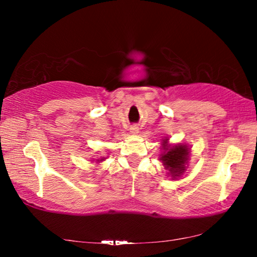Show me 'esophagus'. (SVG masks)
Wrapping results in <instances>:
<instances>
[{
    "instance_id": "obj_1",
    "label": "esophagus",
    "mask_w": 257,
    "mask_h": 257,
    "mask_svg": "<svg viewBox=\"0 0 257 257\" xmlns=\"http://www.w3.org/2000/svg\"><path fill=\"white\" fill-rule=\"evenodd\" d=\"M130 133L136 135L139 133V128L137 127V125H133V127H130Z\"/></svg>"
}]
</instances>
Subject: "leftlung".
I'll use <instances>...</instances> for the list:
<instances>
[{
  "mask_svg": "<svg viewBox=\"0 0 257 257\" xmlns=\"http://www.w3.org/2000/svg\"><path fill=\"white\" fill-rule=\"evenodd\" d=\"M162 153L160 154V161L168 172V177L177 180L184 175L188 167L190 155V146L188 144H170L169 137L162 139Z\"/></svg>",
  "mask_w": 257,
  "mask_h": 257,
  "instance_id": "left-lung-1",
  "label": "left lung"
}]
</instances>
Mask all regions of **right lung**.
Masks as SVG:
<instances>
[{
    "mask_svg": "<svg viewBox=\"0 0 257 257\" xmlns=\"http://www.w3.org/2000/svg\"><path fill=\"white\" fill-rule=\"evenodd\" d=\"M105 159L106 158H104V156H101L99 159H96V163H101V162H103V161H105ZM93 162H94V161H93Z\"/></svg>",
    "mask_w": 257,
    "mask_h": 257,
    "instance_id": "obj_1",
    "label": "right lung"
}]
</instances>
